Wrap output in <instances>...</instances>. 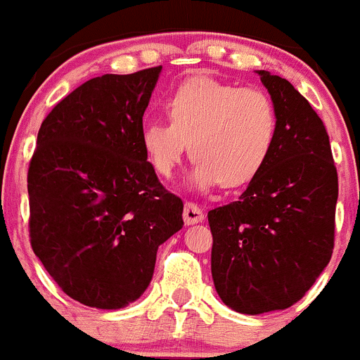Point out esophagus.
<instances>
[{"instance_id": "esophagus-1", "label": "esophagus", "mask_w": 360, "mask_h": 360, "mask_svg": "<svg viewBox=\"0 0 360 360\" xmlns=\"http://www.w3.org/2000/svg\"><path fill=\"white\" fill-rule=\"evenodd\" d=\"M202 219H205V213H202V210L199 208L195 202H192V201L185 202L184 220H185V224H187V226H191V224L201 222Z\"/></svg>"}]
</instances>
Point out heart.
Masks as SVG:
<instances>
[{
	"label": "heart",
	"instance_id": "1",
	"mask_svg": "<svg viewBox=\"0 0 360 360\" xmlns=\"http://www.w3.org/2000/svg\"><path fill=\"white\" fill-rule=\"evenodd\" d=\"M166 120L141 129V145L159 176L169 179L191 150L198 188H234L262 172L278 138V110L259 87H238L210 77L184 80L166 99Z\"/></svg>",
	"mask_w": 360,
	"mask_h": 360
}]
</instances>
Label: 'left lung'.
I'll list each match as a JSON object with an SVG mask.
<instances>
[{
    "instance_id": "obj_1",
    "label": "left lung",
    "mask_w": 360,
    "mask_h": 360,
    "mask_svg": "<svg viewBox=\"0 0 360 360\" xmlns=\"http://www.w3.org/2000/svg\"><path fill=\"white\" fill-rule=\"evenodd\" d=\"M278 110V138L238 201L208 212L220 300L247 315L297 302L330 261L338 172L329 134L285 78L259 71Z\"/></svg>"
}]
</instances>
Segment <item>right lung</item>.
Segmentation results:
<instances>
[{"label":"right lung","instance_id":"obj_1","mask_svg":"<svg viewBox=\"0 0 360 360\" xmlns=\"http://www.w3.org/2000/svg\"><path fill=\"white\" fill-rule=\"evenodd\" d=\"M161 68L91 78L38 131L27 169L31 247L60 290L85 306L136 301L159 245L184 226V202L162 187L141 145Z\"/></svg>","mask_w":360,"mask_h":360}]
</instances>
